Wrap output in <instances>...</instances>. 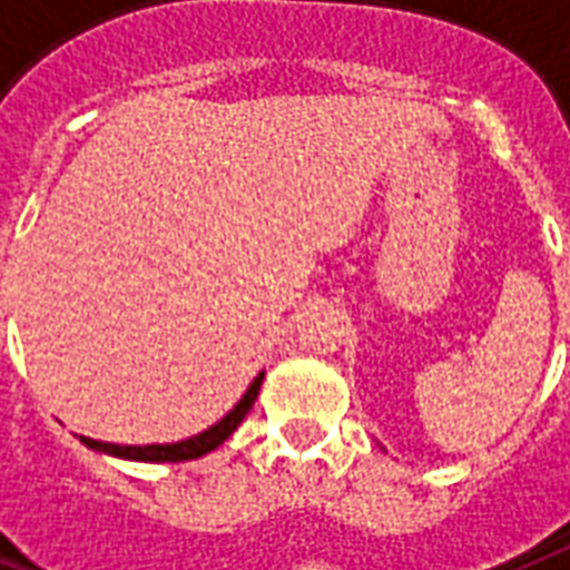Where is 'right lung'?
<instances>
[{"label": "right lung", "mask_w": 570, "mask_h": 570, "mask_svg": "<svg viewBox=\"0 0 570 570\" xmlns=\"http://www.w3.org/2000/svg\"><path fill=\"white\" fill-rule=\"evenodd\" d=\"M263 383V372L254 377V383L248 386L243 397H239V404L230 410L219 424H213L210 430L205 433H198V436L187 439V442H175V445H117V442H99V439L81 436L87 448H96V451L114 453V456H125V460H142V462H184V460H196V456H205L210 453L213 448H219L225 439L239 428V421L248 415V410L254 406V397L261 392Z\"/></svg>", "instance_id": "obj_1"}]
</instances>
